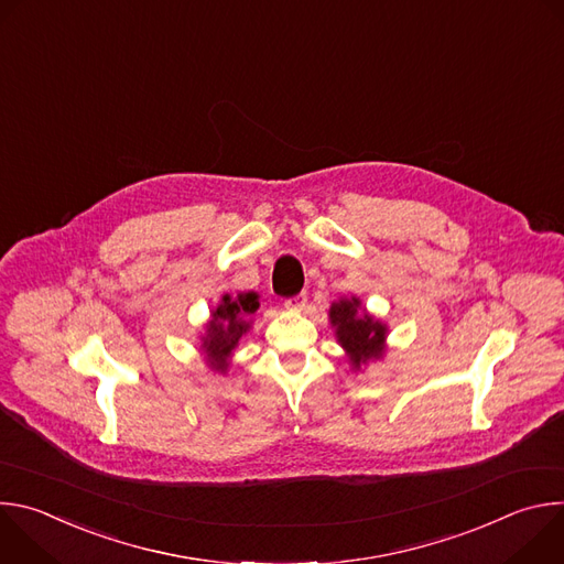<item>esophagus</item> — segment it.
I'll list each match as a JSON object with an SVG mask.
<instances>
[{
  "label": "esophagus",
  "mask_w": 564,
  "mask_h": 564,
  "mask_svg": "<svg viewBox=\"0 0 564 564\" xmlns=\"http://www.w3.org/2000/svg\"><path fill=\"white\" fill-rule=\"evenodd\" d=\"M305 301H307L305 294H296V296H292V299L285 301V307L292 310V312H301V310L305 307Z\"/></svg>",
  "instance_id": "34e87169"
}]
</instances>
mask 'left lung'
Returning a JSON list of instances; mask_svg holds the SVG:
<instances>
[{"instance_id": "obj_1", "label": "left lung", "mask_w": 564, "mask_h": 564, "mask_svg": "<svg viewBox=\"0 0 564 564\" xmlns=\"http://www.w3.org/2000/svg\"><path fill=\"white\" fill-rule=\"evenodd\" d=\"M337 344L344 348L352 372L386 357L388 326L368 312L359 296H339L328 310Z\"/></svg>"}]
</instances>
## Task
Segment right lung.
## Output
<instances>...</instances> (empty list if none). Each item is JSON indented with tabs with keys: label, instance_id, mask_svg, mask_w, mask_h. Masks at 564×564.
<instances>
[{
	"label": "right lung",
	"instance_id": "1",
	"mask_svg": "<svg viewBox=\"0 0 564 564\" xmlns=\"http://www.w3.org/2000/svg\"><path fill=\"white\" fill-rule=\"evenodd\" d=\"M257 292H225L216 307L209 310L205 333L200 335V355L212 372L227 375L234 352L254 324L259 310Z\"/></svg>",
	"mask_w": 564,
	"mask_h": 564
}]
</instances>
